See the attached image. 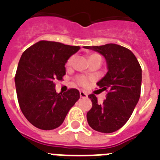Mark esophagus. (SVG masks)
I'll list each match as a JSON object with an SVG mask.
<instances>
[{"instance_id":"34e87169","label":"esophagus","mask_w":160,"mask_h":160,"mask_svg":"<svg viewBox=\"0 0 160 160\" xmlns=\"http://www.w3.org/2000/svg\"><path fill=\"white\" fill-rule=\"evenodd\" d=\"M80 96L81 98H87L88 97V95H87V93H85V91H80Z\"/></svg>"}]
</instances>
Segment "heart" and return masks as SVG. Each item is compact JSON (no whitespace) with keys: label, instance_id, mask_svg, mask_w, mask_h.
Returning a JSON list of instances; mask_svg holds the SVG:
<instances>
[{"label":"heart","instance_id":"b5f03b06","mask_svg":"<svg viewBox=\"0 0 160 160\" xmlns=\"http://www.w3.org/2000/svg\"><path fill=\"white\" fill-rule=\"evenodd\" d=\"M97 55V54H92V55L91 56V57H92V56H96ZM72 62H73V57H71V58H69V59H68V61H67V64H66V66L67 67H69L70 65L72 64ZM77 82L79 85H82V86H87V85H89V83H90V80H89L88 78L85 77V76H80V77L77 78Z\"/></svg>","mask_w":160,"mask_h":160}]
</instances>
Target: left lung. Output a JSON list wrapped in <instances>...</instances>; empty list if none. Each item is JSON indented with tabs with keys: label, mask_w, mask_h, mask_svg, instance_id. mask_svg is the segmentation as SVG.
I'll list each match as a JSON object with an SVG mask.
<instances>
[{
	"label": "left lung",
	"mask_w": 160,
	"mask_h": 160,
	"mask_svg": "<svg viewBox=\"0 0 160 160\" xmlns=\"http://www.w3.org/2000/svg\"><path fill=\"white\" fill-rule=\"evenodd\" d=\"M84 48L101 53L107 67V74L96 83L101 91H107L106 100L99 104L94 94L89 95L92 107L86 114L87 122L94 130L111 133L126 123L138 102L142 69L132 52L120 45Z\"/></svg>",
	"instance_id": "8db88e82"
}]
</instances>
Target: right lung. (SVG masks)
Listing matches in <instances>:
<instances>
[{
  "label": "right lung",
  "instance_id": "obj_1",
  "mask_svg": "<svg viewBox=\"0 0 160 160\" xmlns=\"http://www.w3.org/2000/svg\"><path fill=\"white\" fill-rule=\"evenodd\" d=\"M80 48L39 41L22 53L16 73V90L23 115L34 127L42 130L58 128L80 99L78 90L57 93L54 84L66 74L64 65Z\"/></svg>",
  "mask_w": 160,
  "mask_h": 160
}]
</instances>
